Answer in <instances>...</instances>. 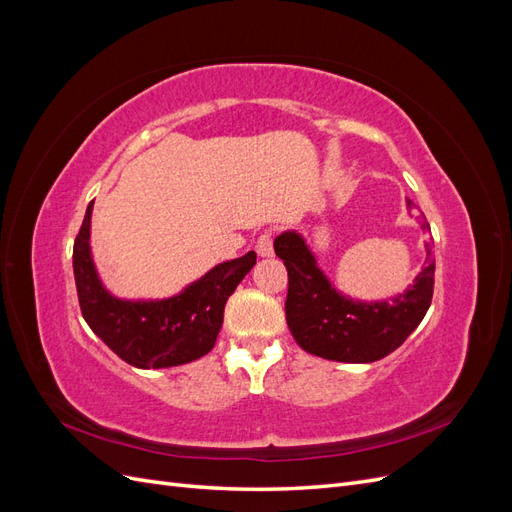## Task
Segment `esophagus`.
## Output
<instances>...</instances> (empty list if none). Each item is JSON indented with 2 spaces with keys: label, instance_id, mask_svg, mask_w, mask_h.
Wrapping results in <instances>:
<instances>
[{
  "label": "esophagus",
  "instance_id": "obj_1",
  "mask_svg": "<svg viewBox=\"0 0 512 512\" xmlns=\"http://www.w3.org/2000/svg\"><path fill=\"white\" fill-rule=\"evenodd\" d=\"M256 252H258V256H265V258L273 256V235H271V232H262V235L258 237Z\"/></svg>",
  "mask_w": 512,
  "mask_h": 512
}]
</instances>
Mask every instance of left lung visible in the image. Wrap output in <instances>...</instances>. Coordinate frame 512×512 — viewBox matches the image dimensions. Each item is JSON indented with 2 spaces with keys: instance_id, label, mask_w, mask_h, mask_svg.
Returning a JSON list of instances; mask_svg holds the SVG:
<instances>
[{
  "instance_id": "8db88e82",
  "label": "left lung",
  "mask_w": 512,
  "mask_h": 512,
  "mask_svg": "<svg viewBox=\"0 0 512 512\" xmlns=\"http://www.w3.org/2000/svg\"><path fill=\"white\" fill-rule=\"evenodd\" d=\"M412 209L414 203L408 200ZM288 271L286 322L297 344L322 359L339 363H374L397 350L421 324L433 297L436 258L427 243V260L406 292L391 301H354L337 292L318 267L297 230L273 241Z\"/></svg>"
}]
</instances>
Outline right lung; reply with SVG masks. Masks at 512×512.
Listing matches in <instances>:
<instances>
[{"instance_id":"add662e5","label":"right lung","mask_w":512,"mask_h":512,"mask_svg":"<svg viewBox=\"0 0 512 512\" xmlns=\"http://www.w3.org/2000/svg\"><path fill=\"white\" fill-rule=\"evenodd\" d=\"M91 211L74 239L72 267L85 322L119 359L138 369L192 363L213 346L224 322V305L256 265V254L215 265L175 297L128 301L108 292L91 258Z\"/></svg>"}]
</instances>
